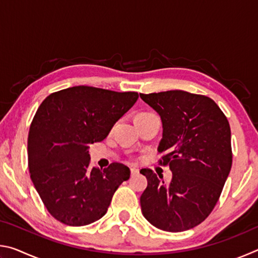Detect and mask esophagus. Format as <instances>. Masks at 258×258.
<instances>
[{
    "mask_svg": "<svg viewBox=\"0 0 258 258\" xmlns=\"http://www.w3.org/2000/svg\"><path fill=\"white\" fill-rule=\"evenodd\" d=\"M137 174H139V169L137 167H131V175L134 176Z\"/></svg>",
    "mask_w": 258,
    "mask_h": 258,
    "instance_id": "esophagus-1",
    "label": "esophagus"
}]
</instances>
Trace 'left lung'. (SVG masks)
<instances>
[{
	"instance_id": "1",
	"label": "left lung",
	"mask_w": 258,
	"mask_h": 258,
	"mask_svg": "<svg viewBox=\"0 0 258 258\" xmlns=\"http://www.w3.org/2000/svg\"><path fill=\"white\" fill-rule=\"evenodd\" d=\"M140 98L159 113L163 138L158 152H165L160 164L169 165L173 173L166 184L151 169L140 171L148 180L140 198L142 214L160 230H190L211 214L229 176L232 166L229 121L205 95L173 90L140 93Z\"/></svg>"
}]
</instances>
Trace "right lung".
<instances>
[{
  "instance_id": "right-lung-1",
  "label": "right lung",
  "mask_w": 258,
  "mask_h": 258,
  "mask_svg": "<svg viewBox=\"0 0 258 258\" xmlns=\"http://www.w3.org/2000/svg\"><path fill=\"white\" fill-rule=\"evenodd\" d=\"M137 92L73 86L45 98L28 134V167L35 189L61 223L83 226L107 213L115 191L130 178L119 163L89 168V146L107 138L137 102Z\"/></svg>"
}]
</instances>
